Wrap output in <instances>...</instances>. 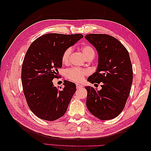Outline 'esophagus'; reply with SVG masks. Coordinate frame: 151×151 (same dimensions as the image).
I'll use <instances>...</instances> for the list:
<instances>
[{"label":"esophagus","mask_w":151,"mask_h":151,"mask_svg":"<svg viewBox=\"0 0 151 151\" xmlns=\"http://www.w3.org/2000/svg\"><path fill=\"white\" fill-rule=\"evenodd\" d=\"M83 88V86L81 84H76V89H82Z\"/></svg>","instance_id":"obj_1"}]
</instances>
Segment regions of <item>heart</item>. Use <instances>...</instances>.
Returning <instances> with one entry per match:
<instances>
[{
    "label": "heart",
    "instance_id": "1",
    "mask_svg": "<svg viewBox=\"0 0 151 151\" xmlns=\"http://www.w3.org/2000/svg\"><path fill=\"white\" fill-rule=\"evenodd\" d=\"M81 50L84 54V57L88 58L89 57L93 58L95 56V50L93 47L89 45H84L81 48ZM72 49L68 48L64 51L62 56V62L63 64L67 65L69 61L70 55ZM88 74V70L86 69H81L78 68H71L67 70L66 76L69 80L75 82H81L84 80V76Z\"/></svg>",
    "mask_w": 151,
    "mask_h": 151
}]
</instances>
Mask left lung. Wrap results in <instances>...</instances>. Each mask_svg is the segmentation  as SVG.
<instances>
[{
    "mask_svg": "<svg viewBox=\"0 0 151 151\" xmlns=\"http://www.w3.org/2000/svg\"><path fill=\"white\" fill-rule=\"evenodd\" d=\"M85 38L98 53V67L88 78L91 84L101 83L97 90L86 86V106L101 120L118 116L124 108L132 84L133 71L129 52L116 38L107 34H90Z\"/></svg>",
    "mask_w": 151,
    "mask_h": 151,
    "instance_id": "left-lung-1",
    "label": "left lung"
}]
</instances>
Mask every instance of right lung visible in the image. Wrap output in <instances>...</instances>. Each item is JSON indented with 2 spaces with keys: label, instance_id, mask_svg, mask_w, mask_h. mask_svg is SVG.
I'll return each instance as SVG.
<instances>
[{
  "label": "right lung",
  "instance_id": "add662e5",
  "mask_svg": "<svg viewBox=\"0 0 151 151\" xmlns=\"http://www.w3.org/2000/svg\"><path fill=\"white\" fill-rule=\"evenodd\" d=\"M82 37L81 34H47L28 48L22 66V85L30 110L41 119L52 121L66 112L76 90V85L65 81L64 88L59 90L52 80L62 67L64 51Z\"/></svg>",
  "mask_w": 151,
  "mask_h": 151
}]
</instances>
